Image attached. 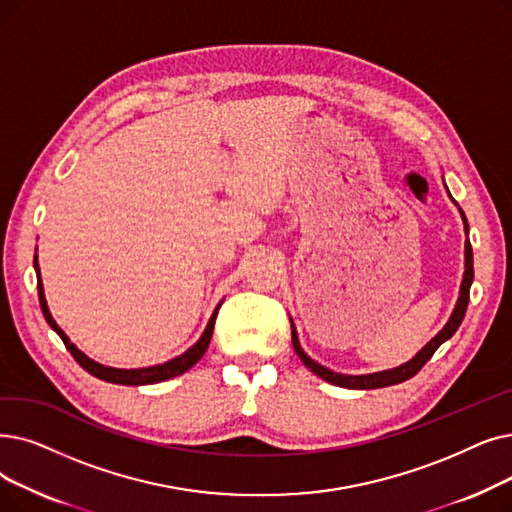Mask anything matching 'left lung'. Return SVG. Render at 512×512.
Masks as SVG:
<instances>
[{
	"instance_id": "obj_1",
	"label": "left lung",
	"mask_w": 512,
	"mask_h": 512,
	"mask_svg": "<svg viewBox=\"0 0 512 512\" xmlns=\"http://www.w3.org/2000/svg\"><path fill=\"white\" fill-rule=\"evenodd\" d=\"M450 194V192H448ZM452 198V196H450ZM452 203L458 207V203L452 198ZM460 215H462V221H464V232L466 236H469V221H466L464 217V211L458 207ZM471 284H473V249H471V242L469 238H466L464 242V276H462V284H460V295H458V301H456V307L452 311L450 320L446 322V326H443L437 335L422 347L414 358L402 366L397 368H391V370H383V372H372V374H341V372H332L330 368L318 364L309 358V355L303 351L301 343H299V337H297V328L291 320V328H293V347L297 351V355L301 358V362L314 372L316 376H320V379H324L326 383L330 385H337V387H345V389H381V387H391V385H397V383H404L408 379H412V376L425 366L431 358L433 353L439 349L441 343H446L448 339L454 337V332L458 330V326L462 324L464 320V314H466V305H469V291H471Z\"/></svg>"
}]
</instances>
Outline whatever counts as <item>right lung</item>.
Here are the masks:
<instances>
[{"label": "right lung", "mask_w": 512, "mask_h": 512, "mask_svg": "<svg viewBox=\"0 0 512 512\" xmlns=\"http://www.w3.org/2000/svg\"><path fill=\"white\" fill-rule=\"evenodd\" d=\"M35 274H37V293H39V305H41V311H43V318L48 320V324L56 330V335L64 341L66 349L71 351L73 358L77 360V364L87 370L90 374H94L96 379L100 381H106V383H115V385H152V383H161V381H167V379H173V376H180L184 372H188L198 360L203 358L209 343H211V335H213V326H215V318H217V311L221 307L219 301L213 316L209 318V324L205 328V332L201 335V339H198L188 351H184L182 355H177V358L165 362V364H157V366H148V368H131V370H125V368H113V366H104L100 362H94L92 358H87V355L83 351L77 349L75 343H71V339L64 335V330L56 324V320L52 318L50 309H48V301H46V295H43V282H41V272H39V263H37V253H35Z\"/></svg>", "instance_id": "right-lung-1"}]
</instances>
